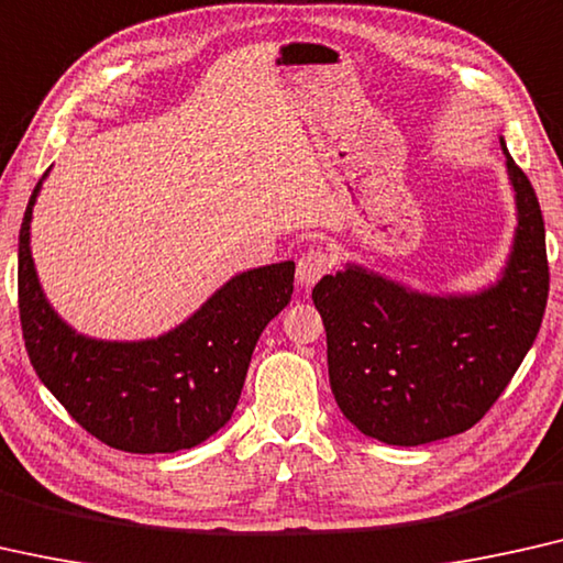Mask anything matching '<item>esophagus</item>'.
<instances>
[{
	"label": "esophagus",
	"instance_id": "esophagus-1",
	"mask_svg": "<svg viewBox=\"0 0 563 563\" xmlns=\"http://www.w3.org/2000/svg\"><path fill=\"white\" fill-rule=\"evenodd\" d=\"M333 265H335V260H333L329 250H325V247H310V250H306L303 257L298 260V273H296L298 283L306 285V288H308V285H316L325 273L333 271Z\"/></svg>",
	"mask_w": 563,
	"mask_h": 563
}]
</instances>
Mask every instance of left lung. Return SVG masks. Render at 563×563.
Listing matches in <instances>:
<instances>
[{"label":"left lung","instance_id":"obj_1","mask_svg":"<svg viewBox=\"0 0 563 563\" xmlns=\"http://www.w3.org/2000/svg\"><path fill=\"white\" fill-rule=\"evenodd\" d=\"M503 154L518 228L493 288L427 296L358 265L313 288L335 405L368 438L415 448L470 430L533 346L549 298L547 230L531 181L506 144Z\"/></svg>","mask_w":563,"mask_h":563}]
</instances>
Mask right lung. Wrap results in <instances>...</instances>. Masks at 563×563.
<instances>
[{
  "label": "right lung",
  "instance_id": "right-lung-1",
  "mask_svg": "<svg viewBox=\"0 0 563 563\" xmlns=\"http://www.w3.org/2000/svg\"><path fill=\"white\" fill-rule=\"evenodd\" d=\"M42 179L24 209L16 265L22 339L42 384L108 448L151 455L212 438L238 407L260 333L288 306L296 263L234 275L158 339H88L49 308L32 263L30 220Z\"/></svg>",
  "mask_w": 563,
  "mask_h": 563
}]
</instances>
